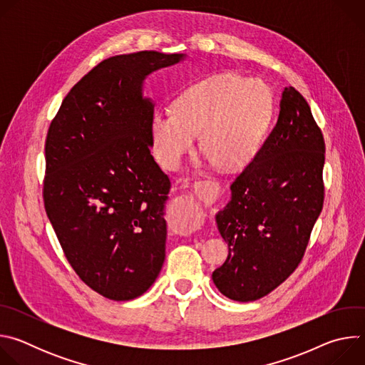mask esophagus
<instances>
[{"instance_id":"34e87169","label":"esophagus","mask_w":365,"mask_h":365,"mask_svg":"<svg viewBox=\"0 0 365 365\" xmlns=\"http://www.w3.org/2000/svg\"><path fill=\"white\" fill-rule=\"evenodd\" d=\"M193 193L206 205H211L220 195V187L211 180H199L193 185Z\"/></svg>"}]
</instances>
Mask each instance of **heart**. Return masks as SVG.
<instances>
[{
	"instance_id": "heart-1",
	"label": "heart",
	"mask_w": 365,
	"mask_h": 365,
	"mask_svg": "<svg viewBox=\"0 0 365 365\" xmlns=\"http://www.w3.org/2000/svg\"><path fill=\"white\" fill-rule=\"evenodd\" d=\"M273 114V96L259 79L232 72L189 83L173 101V111H155L150 124L151 148L166 169H176L199 147L221 170L250 165L263 145Z\"/></svg>"
}]
</instances>
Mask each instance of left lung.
<instances>
[{"label":"left lung","instance_id":"1","mask_svg":"<svg viewBox=\"0 0 365 365\" xmlns=\"http://www.w3.org/2000/svg\"><path fill=\"white\" fill-rule=\"evenodd\" d=\"M324 135L309 103L284 88L276 127L215 217L228 244L225 263L212 273L224 296L257 300L296 270L324 206Z\"/></svg>","mask_w":365,"mask_h":365}]
</instances>
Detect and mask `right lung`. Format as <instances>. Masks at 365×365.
<instances>
[{"mask_svg": "<svg viewBox=\"0 0 365 365\" xmlns=\"http://www.w3.org/2000/svg\"><path fill=\"white\" fill-rule=\"evenodd\" d=\"M182 59L153 50L106 59L47 131L46 214L79 279L111 300L141 296L165 263L170 180L150 153L154 103L143 82Z\"/></svg>", "mask_w": 365, "mask_h": 365, "instance_id": "right-lung-1", "label": "right lung"}]
</instances>
